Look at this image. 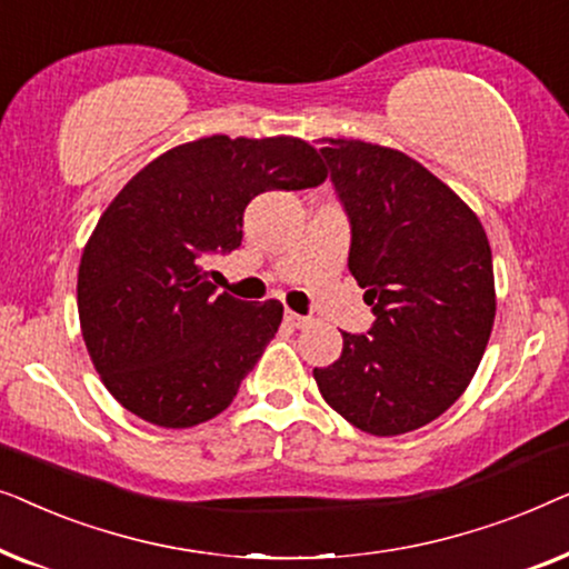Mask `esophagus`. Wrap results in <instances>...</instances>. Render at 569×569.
<instances>
[{
    "label": "esophagus",
    "mask_w": 569,
    "mask_h": 569,
    "mask_svg": "<svg viewBox=\"0 0 569 569\" xmlns=\"http://www.w3.org/2000/svg\"><path fill=\"white\" fill-rule=\"evenodd\" d=\"M284 321L290 323L292 329H306V326H310V318L295 313V310H284Z\"/></svg>",
    "instance_id": "esophagus-1"
}]
</instances>
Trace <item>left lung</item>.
Returning a JSON list of instances; mask_svg holds the SVG:
<instances>
[{"label": "left lung", "instance_id": "obj_1", "mask_svg": "<svg viewBox=\"0 0 569 569\" xmlns=\"http://www.w3.org/2000/svg\"><path fill=\"white\" fill-rule=\"evenodd\" d=\"M352 222L349 271L376 323L341 331L313 378L357 430L393 438L430 425L471 383L495 326L492 248L473 209L422 162L362 139H321Z\"/></svg>", "mask_w": 569, "mask_h": 569}]
</instances>
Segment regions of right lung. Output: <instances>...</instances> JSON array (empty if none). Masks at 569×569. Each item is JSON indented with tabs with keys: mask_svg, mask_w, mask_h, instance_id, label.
<instances>
[{
	"mask_svg": "<svg viewBox=\"0 0 569 569\" xmlns=\"http://www.w3.org/2000/svg\"><path fill=\"white\" fill-rule=\"evenodd\" d=\"M298 137H201L139 170L106 207L77 271L84 347L116 401L183 430L236 399L282 323V302L214 295L204 261L243 238L248 201L326 181Z\"/></svg>",
	"mask_w": 569,
	"mask_h": 569,
	"instance_id": "1",
	"label": "right lung"
}]
</instances>
